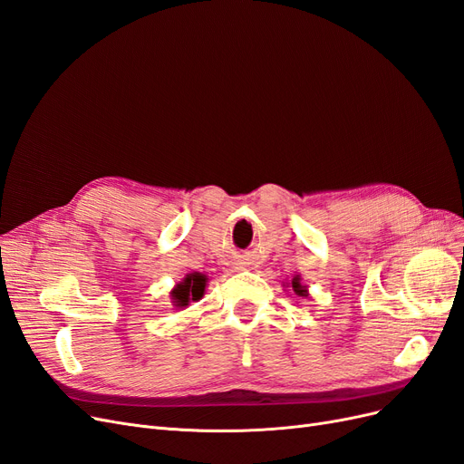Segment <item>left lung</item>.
Masks as SVG:
<instances>
[{
  "label": "left lung",
  "instance_id": "obj_1",
  "mask_svg": "<svg viewBox=\"0 0 464 464\" xmlns=\"http://www.w3.org/2000/svg\"><path fill=\"white\" fill-rule=\"evenodd\" d=\"M293 286H295V290H296V293H298V295H302V296H304V288L300 286L298 279H295V281H293Z\"/></svg>",
  "mask_w": 464,
  "mask_h": 464
}]
</instances>
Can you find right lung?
I'll return each mask as SVG.
<instances>
[{
  "label": "right lung",
  "mask_w": 464,
  "mask_h": 464,
  "mask_svg": "<svg viewBox=\"0 0 464 464\" xmlns=\"http://www.w3.org/2000/svg\"><path fill=\"white\" fill-rule=\"evenodd\" d=\"M204 286H206V277L200 276V273H191L187 276L181 285L174 290V298L178 305H187L188 300H198L204 295Z\"/></svg>",
  "instance_id": "right-lung-1"
}]
</instances>
